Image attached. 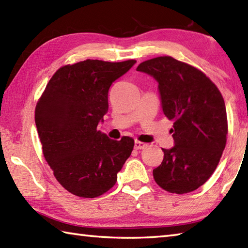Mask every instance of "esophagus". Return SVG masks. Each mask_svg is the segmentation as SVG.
I'll return each mask as SVG.
<instances>
[{
  "mask_svg": "<svg viewBox=\"0 0 248 248\" xmlns=\"http://www.w3.org/2000/svg\"><path fill=\"white\" fill-rule=\"evenodd\" d=\"M146 143H143V142H141L139 140H136V142H134V149L136 150H141V149H144L146 148Z\"/></svg>",
  "mask_w": 248,
  "mask_h": 248,
  "instance_id": "34e87169",
  "label": "esophagus"
}]
</instances>
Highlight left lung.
Wrapping results in <instances>:
<instances>
[{"instance_id": "1", "label": "left lung", "mask_w": 248, "mask_h": 248, "mask_svg": "<svg viewBox=\"0 0 248 248\" xmlns=\"http://www.w3.org/2000/svg\"><path fill=\"white\" fill-rule=\"evenodd\" d=\"M138 71L158 82L163 112L174 121V148L162 149L164 158L153 170L155 183L171 194H187L216 170L228 138L224 99L202 71L170 56L142 62Z\"/></svg>"}]
</instances>
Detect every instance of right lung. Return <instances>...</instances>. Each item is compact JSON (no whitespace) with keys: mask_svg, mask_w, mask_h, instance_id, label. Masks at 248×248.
<instances>
[{"mask_svg":"<svg viewBox=\"0 0 248 248\" xmlns=\"http://www.w3.org/2000/svg\"><path fill=\"white\" fill-rule=\"evenodd\" d=\"M136 60H87L57 70L41 94L35 121L53 175L71 194L95 198L117 182L134 140H111L97 130L108 110V91Z\"/></svg>","mask_w":248,"mask_h":248,"instance_id":"obj_1","label":"right lung"}]
</instances>
